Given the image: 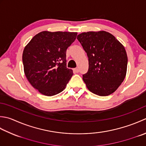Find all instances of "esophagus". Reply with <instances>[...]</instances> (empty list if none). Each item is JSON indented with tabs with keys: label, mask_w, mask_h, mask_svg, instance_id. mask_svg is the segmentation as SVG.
I'll return each mask as SVG.
<instances>
[{
	"label": "esophagus",
	"mask_w": 146,
	"mask_h": 146,
	"mask_svg": "<svg viewBox=\"0 0 146 146\" xmlns=\"http://www.w3.org/2000/svg\"><path fill=\"white\" fill-rule=\"evenodd\" d=\"M73 71H74V72H75V73H78V71H79V70H78V68H74V69H73Z\"/></svg>",
	"instance_id": "1"
}]
</instances>
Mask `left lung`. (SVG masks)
Masks as SVG:
<instances>
[{"mask_svg":"<svg viewBox=\"0 0 146 146\" xmlns=\"http://www.w3.org/2000/svg\"><path fill=\"white\" fill-rule=\"evenodd\" d=\"M77 39L88 58V70L83 75L88 89L99 96L115 92L127 73L128 58L123 45L105 31L82 33Z\"/></svg>","mask_w":146,"mask_h":146,"instance_id":"left-lung-1","label":"left lung"}]
</instances>
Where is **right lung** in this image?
I'll list each match as a JSON object with an SVG mask.
<instances>
[{"label":"right lung","instance_id":"obj_1","mask_svg":"<svg viewBox=\"0 0 146 146\" xmlns=\"http://www.w3.org/2000/svg\"><path fill=\"white\" fill-rule=\"evenodd\" d=\"M76 32L44 31L33 37L23 53L25 74L40 93L52 96L61 92L73 76L66 67V50Z\"/></svg>","mask_w":146,"mask_h":146}]
</instances>
